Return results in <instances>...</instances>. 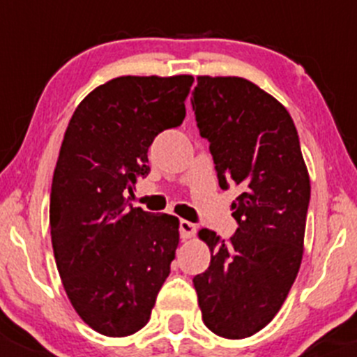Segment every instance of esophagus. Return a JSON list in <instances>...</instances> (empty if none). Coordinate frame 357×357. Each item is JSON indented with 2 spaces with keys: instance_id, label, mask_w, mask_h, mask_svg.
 <instances>
[{
  "instance_id": "34e87169",
  "label": "esophagus",
  "mask_w": 357,
  "mask_h": 357,
  "mask_svg": "<svg viewBox=\"0 0 357 357\" xmlns=\"http://www.w3.org/2000/svg\"><path fill=\"white\" fill-rule=\"evenodd\" d=\"M179 233H181L183 240L192 238V236H195L197 233V226L193 225V222L186 221V219H181V221H179Z\"/></svg>"
}]
</instances>
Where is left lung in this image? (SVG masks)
I'll use <instances>...</instances> for the list:
<instances>
[{
	"mask_svg": "<svg viewBox=\"0 0 357 357\" xmlns=\"http://www.w3.org/2000/svg\"><path fill=\"white\" fill-rule=\"evenodd\" d=\"M192 105L219 186L242 190L231 204L238 222L231 238L199 231L211 264L193 287L205 326L238 340L275 318L297 278L311 181L289 110L257 84L199 75Z\"/></svg>",
	"mask_w": 357,
	"mask_h": 357,
	"instance_id": "1",
	"label": "left lung"
}]
</instances>
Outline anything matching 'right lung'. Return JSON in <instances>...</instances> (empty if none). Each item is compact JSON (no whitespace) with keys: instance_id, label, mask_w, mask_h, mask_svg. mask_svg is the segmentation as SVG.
Segmentation results:
<instances>
[{"instance_id":"1","label":"right lung","mask_w":357,"mask_h":357,"mask_svg":"<svg viewBox=\"0 0 357 357\" xmlns=\"http://www.w3.org/2000/svg\"><path fill=\"white\" fill-rule=\"evenodd\" d=\"M193 75H122L77 105L53 172L50 228L56 268L79 318L105 337L149 323L171 273L179 219L128 204L150 172L149 146L186 115Z\"/></svg>"}]
</instances>
